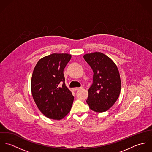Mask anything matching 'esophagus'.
<instances>
[{
  "label": "esophagus",
  "instance_id": "obj_1",
  "mask_svg": "<svg viewBox=\"0 0 152 152\" xmlns=\"http://www.w3.org/2000/svg\"><path fill=\"white\" fill-rule=\"evenodd\" d=\"M82 88H83V87H80V88H78H78H77H77H74V90H75V91H78V90H80V89H82Z\"/></svg>",
  "mask_w": 152,
  "mask_h": 152
}]
</instances>
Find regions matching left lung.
<instances>
[{"label": "left lung", "instance_id": "obj_1", "mask_svg": "<svg viewBox=\"0 0 152 152\" xmlns=\"http://www.w3.org/2000/svg\"><path fill=\"white\" fill-rule=\"evenodd\" d=\"M84 58L94 72L87 104L94 112H105L116 102L121 92V81L118 67L109 57L100 52L86 54Z\"/></svg>", "mask_w": 152, "mask_h": 152}]
</instances>
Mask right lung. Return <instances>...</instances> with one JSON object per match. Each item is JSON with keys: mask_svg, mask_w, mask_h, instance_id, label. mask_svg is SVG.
Wrapping results in <instances>:
<instances>
[{"mask_svg": "<svg viewBox=\"0 0 152 152\" xmlns=\"http://www.w3.org/2000/svg\"><path fill=\"white\" fill-rule=\"evenodd\" d=\"M71 55L54 53L41 58L35 66L31 81L33 99L44 116L60 120L70 112L74 101L66 87L64 69Z\"/></svg>", "mask_w": 152, "mask_h": 152, "instance_id": "1", "label": "right lung"}]
</instances>
